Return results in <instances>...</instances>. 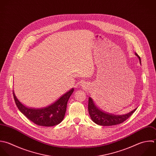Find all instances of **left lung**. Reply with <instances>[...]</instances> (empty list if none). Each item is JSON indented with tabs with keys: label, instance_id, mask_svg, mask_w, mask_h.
I'll use <instances>...</instances> for the list:
<instances>
[{
	"label": "left lung",
	"instance_id": "8db88e82",
	"mask_svg": "<svg viewBox=\"0 0 156 156\" xmlns=\"http://www.w3.org/2000/svg\"><path fill=\"white\" fill-rule=\"evenodd\" d=\"M136 55L139 58L140 62H141L140 56L136 53ZM136 109L137 108L124 115H118L111 114H110L98 109L95 105L93 100L90 97L89 98L88 111L90 117L94 122L101 126H112L122 123L127 120L136 111Z\"/></svg>",
	"mask_w": 156,
	"mask_h": 156
}]
</instances>
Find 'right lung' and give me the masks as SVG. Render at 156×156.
I'll list each match as a JSON object with an SVG mask.
<instances>
[{
  "label": "right lung",
  "instance_id": "1",
  "mask_svg": "<svg viewBox=\"0 0 156 156\" xmlns=\"http://www.w3.org/2000/svg\"><path fill=\"white\" fill-rule=\"evenodd\" d=\"M73 90L72 88L53 103L39 109L25 106L18 100L14 91L13 96L17 107L27 119L39 126H53L58 125L64 119L68 100Z\"/></svg>",
  "mask_w": 156,
  "mask_h": 156
}]
</instances>
